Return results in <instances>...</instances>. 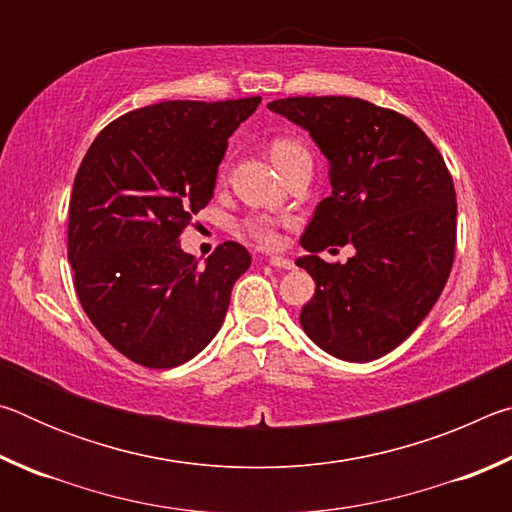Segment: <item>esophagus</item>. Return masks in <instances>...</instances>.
Wrapping results in <instances>:
<instances>
[{
  "label": "esophagus",
  "instance_id": "34e87169",
  "mask_svg": "<svg viewBox=\"0 0 512 512\" xmlns=\"http://www.w3.org/2000/svg\"><path fill=\"white\" fill-rule=\"evenodd\" d=\"M268 264L275 266V268H282V271H291V268H293V262H291V259H287V257H280V255L268 257Z\"/></svg>",
  "mask_w": 512,
  "mask_h": 512
}]
</instances>
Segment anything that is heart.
Returning a JSON list of instances; mask_svg holds the SVG:
<instances>
[{
	"label": "heart",
	"mask_w": 512,
	"mask_h": 512,
	"mask_svg": "<svg viewBox=\"0 0 512 512\" xmlns=\"http://www.w3.org/2000/svg\"><path fill=\"white\" fill-rule=\"evenodd\" d=\"M302 151H307V149L298 140H293V137H275V140L271 142V158L275 162V167ZM246 230L250 237L264 246H273L277 241L275 225L271 219H266V216H255V219H248Z\"/></svg>",
	"instance_id": "heart-1"
}]
</instances>
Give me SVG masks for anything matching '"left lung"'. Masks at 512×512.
<instances>
[{
  "label": "left lung",
  "mask_w": 512,
  "mask_h": 512,
  "mask_svg": "<svg viewBox=\"0 0 512 512\" xmlns=\"http://www.w3.org/2000/svg\"><path fill=\"white\" fill-rule=\"evenodd\" d=\"M311 135L329 162L332 194L318 203L298 266L316 293L300 325L320 350L366 363L409 339L443 293L456 250V192L443 155L400 112L352 97L268 103ZM352 243L345 265L317 257Z\"/></svg>",
  "instance_id": "left-lung-1"
}]
</instances>
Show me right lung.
<instances>
[{"mask_svg":"<svg viewBox=\"0 0 512 512\" xmlns=\"http://www.w3.org/2000/svg\"><path fill=\"white\" fill-rule=\"evenodd\" d=\"M262 97L162 101L110 121L69 198L67 257L103 339L146 368H176L219 332L250 253L225 241L198 264L180 232L212 201L228 137Z\"/></svg>","mask_w":512,"mask_h":512,"instance_id":"add662e5","label":"right lung"}]
</instances>
